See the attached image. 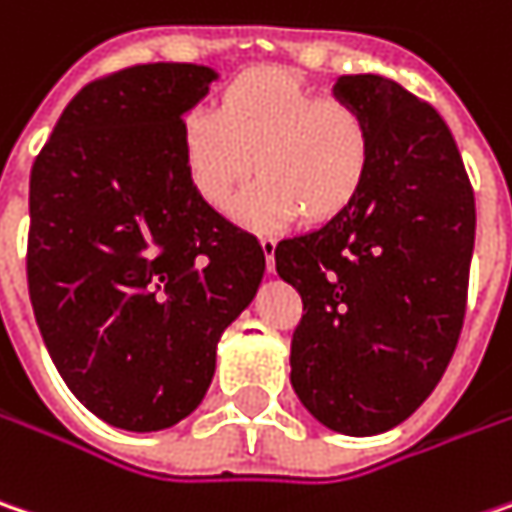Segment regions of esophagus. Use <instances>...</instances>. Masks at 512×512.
Returning a JSON list of instances; mask_svg holds the SVG:
<instances>
[{
    "instance_id": "34e87169",
    "label": "esophagus",
    "mask_w": 512,
    "mask_h": 512,
    "mask_svg": "<svg viewBox=\"0 0 512 512\" xmlns=\"http://www.w3.org/2000/svg\"><path fill=\"white\" fill-rule=\"evenodd\" d=\"M275 246H278L275 237H260V249H263V255H266V269H269V272H275Z\"/></svg>"
}]
</instances>
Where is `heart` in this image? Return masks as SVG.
Instances as JSON below:
<instances>
[{"mask_svg":"<svg viewBox=\"0 0 512 512\" xmlns=\"http://www.w3.org/2000/svg\"><path fill=\"white\" fill-rule=\"evenodd\" d=\"M182 159L194 191L255 228H281L304 211L339 214L371 165V127L353 104L318 98L286 72H252L231 83L217 106H196L182 124Z\"/></svg>","mask_w":512,"mask_h":512,"instance_id":"obj_1","label":"heart"}]
</instances>
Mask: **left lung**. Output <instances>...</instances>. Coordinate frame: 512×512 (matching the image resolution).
Returning <instances> with one entry per match:
<instances>
[{
    "label": "left lung",
    "instance_id": "8db88e82",
    "mask_svg": "<svg viewBox=\"0 0 512 512\" xmlns=\"http://www.w3.org/2000/svg\"><path fill=\"white\" fill-rule=\"evenodd\" d=\"M333 98L371 127L356 196L316 231L281 240L275 266L298 289L292 388L321 426L388 432L435 391L464 324L475 196L435 106L379 75H342Z\"/></svg>",
    "mask_w": 512,
    "mask_h": 512
}]
</instances>
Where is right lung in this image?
I'll return each mask as SVG.
<instances>
[{
    "mask_svg": "<svg viewBox=\"0 0 512 512\" xmlns=\"http://www.w3.org/2000/svg\"><path fill=\"white\" fill-rule=\"evenodd\" d=\"M214 80L196 63L95 80L31 167V307L69 391L115 429H170L202 403L217 342L266 272L182 159V118Z\"/></svg>",
    "mask_w": 512,
    "mask_h": 512,
    "instance_id": "1",
    "label": "right lung"
}]
</instances>
